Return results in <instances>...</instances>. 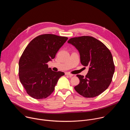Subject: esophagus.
Wrapping results in <instances>:
<instances>
[{
  "label": "esophagus",
  "mask_w": 130,
  "mask_h": 130,
  "mask_svg": "<svg viewBox=\"0 0 130 130\" xmlns=\"http://www.w3.org/2000/svg\"><path fill=\"white\" fill-rule=\"evenodd\" d=\"M65 75H68V76H69L70 77H72V76H73V75H72V74H70V73H67V72L65 73Z\"/></svg>",
  "instance_id": "34e87169"
}]
</instances>
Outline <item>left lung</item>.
Instances as JSON below:
<instances>
[{"label": "left lung", "mask_w": 130, "mask_h": 130, "mask_svg": "<svg viewBox=\"0 0 130 130\" xmlns=\"http://www.w3.org/2000/svg\"><path fill=\"white\" fill-rule=\"evenodd\" d=\"M67 43L78 50L81 63L84 66H89L85 77L77 75L80 83L75 87V90L86 98L100 95L109 86L115 71L111 52L101 42L91 36L71 38Z\"/></svg>", "instance_id": "left-lung-1"}]
</instances>
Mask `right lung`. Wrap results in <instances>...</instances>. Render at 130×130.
I'll list each match as a JSON object with an SVG mask.
<instances>
[{
    "label": "right lung",
    "mask_w": 130,
    "mask_h": 130,
    "mask_svg": "<svg viewBox=\"0 0 130 130\" xmlns=\"http://www.w3.org/2000/svg\"><path fill=\"white\" fill-rule=\"evenodd\" d=\"M68 40L66 37L46 34L32 40L25 49L19 61L20 80L29 95L43 99L54 91L63 72L48 68L60 48Z\"/></svg>",
    "instance_id": "right-lung-1"
}]
</instances>
